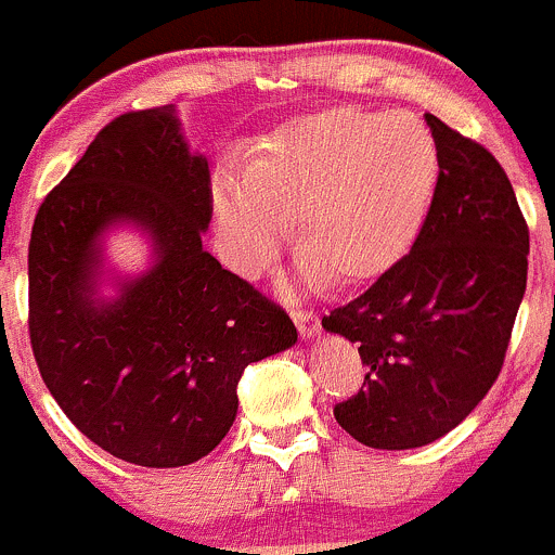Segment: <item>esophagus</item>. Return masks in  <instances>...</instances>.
<instances>
[{
    "mask_svg": "<svg viewBox=\"0 0 555 555\" xmlns=\"http://www.w3.org/2000/svg\"><path fill=\"white\" fill-rule=\"evenodd\" d=\"M293 322L298 324L304 338H313V335L322 333V322H319V317L313 311H293Z\"/></svg>",
    "mask_w": 555,
    "mask_h": 555,
    "instance_id": "obj_1",
    "label": "esophagus"
}]
</instances>
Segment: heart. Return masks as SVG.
Wrapping results in <instances>:
<instances>
[{"label":"heart","mask_w":555,"mask_h":555,"mask_svg":"<svg viewBox=\"0 0 555 555\" xmlns=\"http://www.w3.org/2000/svg\"><path fill=\"white\" fill-rule=\"evenodd\" d=\"M443 158L416 115L330 106L273 128L242 171L211 177V211L228 266L266 271L295 220V279L354 287L382 276L422 233Z\"/></svg>","instance_id":"obj_1"}]
</instances>
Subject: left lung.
I'll return each instance as SVG.
<instances>
[{"label": "left lung", "instance_id": "1", "mask_svg": "<svg viewBox=\"0 0 555 555\" xmlns=\"http://www.w3.org/2000/svg\"><path fill=\"white\" fill-rule=\"evenodd\" d=\"M440 144L438 193L411 251L367 293L322 319L360 346L365 389L335 405L367 449L405 451L449 435L505 362L526 293L529 231L494 155L427 115Z\"/></svg>", "mask_w": 555, "mask_h": 555}]
</instances>
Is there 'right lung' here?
<instances>
[{"label":"right lung","mask_w":555,"mask_h":555,"mask_svg":"<svg viewBox=\"0 0 555 555\" xmlns=\"http://www.w3.org/2000/svg\"><path fill=\"white\" fill-rule=\"evenodd\" d=\"M209 220V160L190 150L173 104L102 128L37 211L39 373L69 422L122 462L204 459L236 422L244 367L298 344L287 313L204 251ZM122 227L149 242L142 272L105 257Z\"/></svg>","instance_id":"1"}]
</instances>
